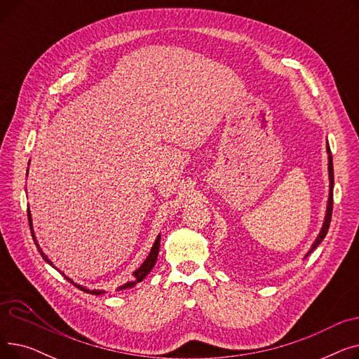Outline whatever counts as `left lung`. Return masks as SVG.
Instances as JSON below:
<instances>
[{"label": "left lung", "instance_id": "1", "mask_svg": "<svg viewBox=\"0 0 359 359\" xmlns=\"http://www.w3.org/2000/svg\"><path fill=\"white\" fill-rule=\"evenodd\" d=\"M327 153H329V179H330V191H329V203H327V211H326V218H325V224L322 227V231H320L318 237L316 238V241L313 243V246L310 249V252L307 253V256L322 243L329 231L330 227V221H332V211H333V184H334V177H333V158H332V153H330V147L327 144Z\"/></svg>", "mask_w": 359, "mask_h": 359}]
</instances>
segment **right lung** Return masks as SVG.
<instances>
[{
	"label": "right lung",
	"instance_id": "1",
	"mask_svg": "<svg viewBox=\"0 0 359 359\" xmlns=\"http://www.w3.org/2000/svg\"><path fill=\"white\" fill-rule=\"evenodd\" d=\"M27 218H29V225H30V230H32V218H30V211H27ZM32 237H33V241H34V244H36V248H37V250H39V253L42 255V257L49 263V265H52V262L48 259V256L42 252V249L39 248V244H37V241H36V238H34V234H33V230H32ZM160 236L157 237V240H156V243H154V246L151 248V252H149V255H148V257L144 260V263L142 265L132 273V279L128 282V284H125V285H122V287H119V290H125V288H130V287H134L135 284H138V282H141L149 272H151V269L154 268V265H156V262H157V256H158V250H160ZM67 278V276H65ZM72 285H75L77 288H80V290H83V291H86V292H90V294H96V295H100V294H103L104 291H88V290H86V288H83L81 285H77V284H74V282L69 279V278H67Z\"/></svg>",
	"mask_w": 359,
	"mask_h": 359
}]
</instances>
